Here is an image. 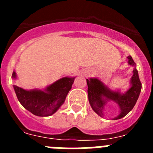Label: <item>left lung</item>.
I'll list each match as a JSON object with an SVG mask.
<instances>
[{
  "mask_svg": "<svg viewBox=\"0 0 153 153\" xmlns=\"http://www.w3.org/2000/svg\"><path fill=\"white\" fill-rule=\"evenodd\" d=\"M129 65L133 67L132 76L130 79V88L126 93H121L120 90L109 89L102 81L97 78L86 79L88 86L89 102L93 111L100 117H103V110L105 105L109 101L116 102L120 108V114L113 120H119L124 117L136 105L142 89L141 82L140 80L138 71L136 68V63L131 56H127Z\"/></svg>",
  "mask_w": 153,
  "mask_h": 153,
  "instance_id": "left-lung-1",
  "label": "left lung"
}]
</instances>
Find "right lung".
Here are the masks:
<instances>
[{"label":"right lung","instance_id":"add662e5","mask_svg":"<svg viewBox=\"0 0 153 153\" xmlns=\"http://www.w3.org/2000/svg\"><path fill=\"white\" fill-rule=\"evenodd\" d=\"M12 79H17L13 71ZM75 77H63L49 85L44 90H26L13 85L19 102L28 111L37 117H50L57 111L71 90Z\"/></svg>","mask_w":153,"mask_h":153}]
</instances>
